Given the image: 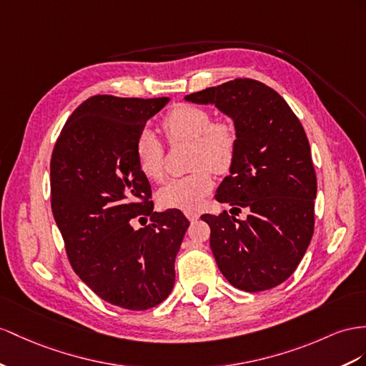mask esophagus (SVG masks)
<instances>
[{
	"instance_id": "34e87169",
	"label": "esophagus",
	"mask_w": 366,
	"mask_h": 366,
	"mask_svg": "<svg viewBox=\"0 0 366 366\" xmlns=\"http://www.w3.org/2000/svg\"><path fill=\"white\" fill-rule=\"evenodd\" d=\"M185 217L189 218L190 221H196L199 218V213L198 212H192V210H189V212H185Z\"/></svg>"
}]
</instances>
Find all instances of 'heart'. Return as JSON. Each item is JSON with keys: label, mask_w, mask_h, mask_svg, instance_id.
Instances as JSON below:
<instances>
[{"label": "heart", "mask_w": 366, "mask_h": 366, "mask_svg": "<svg viewBox=\"0 0 366 366\" xmlns=\"http://www.w3.org/2000/svg\"><path fill=\"white\" fill-rule=\"evenodd\" d=\"M170 142H190L192 168L194 172L173 177L157 193V201L165 209L193 210L213 189V173L230 170L237 154L238 136L229 120H213L207 109L181 103L162 120ZM139 170L148 179L161 181L164 176V147L152 131L142 129L134 144Z\"/></svg>", "instance_id": "obj_1"}]
</instances>
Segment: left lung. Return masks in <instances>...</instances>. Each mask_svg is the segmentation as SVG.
<instances>
[{
    "label": "left lung",
    "instance_id": "obj_1",
    "mask_svg": "<svg viewBox=\"0 0 366 366\" xmlns=\"http://www.w3.org/2000/svg\"><path fill=\"white\" fill-rule=\"evenodd\" d=\"M213 103L235 124L238 145L230 174L214 198L248 210L202 214L222 275L246 292L272 289L294 274L314 233L317 177L305 129L277 91L252 79L189 94Z\"/></svg>",
    "mask_w": 366,
    "mask_h": 366
}]
</instances>
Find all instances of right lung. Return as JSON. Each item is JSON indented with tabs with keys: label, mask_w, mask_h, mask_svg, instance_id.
Here are the masks:
<instances>
[{
	"label": "right lung",
	"mask_w": 366,
	"mask_h": 366,
	"mask_svg": "<svg viewBox=\"0 0 366 366\" xmlns=\"http://www.w3.org/2000/svg\"><path fill=\"white\" fill-rule=\"evenodd\" d=\"M168 97L94 96L64 124L51 159V207L69 263L105 302L145 311L170 295L174 259L190 222L153 212L134 144ZM152 224L136 231L134 219Z\"/></svg>",
	"instance_id": "add662e5"
}]
</instances>
